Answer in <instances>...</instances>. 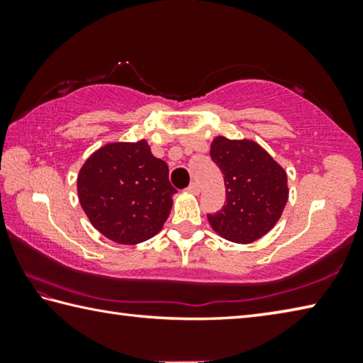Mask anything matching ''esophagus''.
<instances>
[{
  "label": "esophagus",
  "instance_id": "obj_1",
  "mask_svg": "<svg viewBox=\"0 0 363 363\" xmlns=\"http://www.w3.org/2000/svg\"><path fill=\"white\" fill-rule=\"evenodd\" d=\"M187 190H189L190 194L199 195V192H200V187H199V184H196V182H192V184H190V186L187 187Z\"/></svg>",
  "mask_w": 363,
  "mask_h": 363
}]
</instances>
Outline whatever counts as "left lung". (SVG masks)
Returning a JSON list of instances; mask_svg holds the SVG:
<instances>
[{"label": "left lung", "instance_id": "left-lung-1", "mask_svg": "<svg viewBox=\"0 0 363 363\" xmlns=\"http://www.w3.org/2000/svg\"><path fill=\"white\" fill-rule=\"evenodd\" d=\"M211 160L224 174L225 205L208 214L214 230L233 243H251L272 229L288 201L286 173L255 140L218 136Z\"/></svg>", "mask_w": 363, "mask_h": 363}]
</instances>
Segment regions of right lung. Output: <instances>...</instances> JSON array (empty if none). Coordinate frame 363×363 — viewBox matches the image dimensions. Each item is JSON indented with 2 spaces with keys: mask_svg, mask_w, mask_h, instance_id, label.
<instances>
[{
  "mask_svg": "<svg viewBox=\"0 0 363 363\" xmlns=\"http://www.w3.org/2000/svg\"><path fill=\"white\" fill-rule=\"evenodd\" d=\"M168 173V164L152 155L147 140L107 144L79 169V203L110 240L145 242L162 230L173 206L176 189Z\"/></svg>",
  "mask_w": 363,
  "mask_h": 363,
  "instance_id": "1",
  "label": "right lung"
}]
</instances>
